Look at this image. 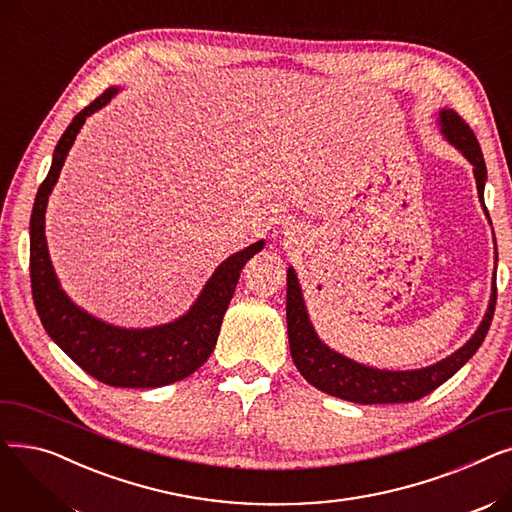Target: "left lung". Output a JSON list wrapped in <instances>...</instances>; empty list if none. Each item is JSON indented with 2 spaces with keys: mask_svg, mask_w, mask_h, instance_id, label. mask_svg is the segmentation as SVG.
<instances>
[{
  "mask_svg": "<svg viewBox=\"0 0 512 512\" xmlns=\"http://www.w3.org/2000/svg\"><path fill=\"white\" fill-rule=\"evenodd\" d=\"M438 124H440L442 137L456 151L463 153V157H467V161L473 166L479 203L488 215L486 203H483V188H486L488 170L473 130L454 110H440ZM496 263H498V253H496ZM286 286H288L286 288L288 342H290V355L294 365H297L303 378L317 390L348 402H359V405H394V402H413L427 396L429 392H434L477 353V348L481 346L483 338H486L490 330L494 309H496V267H494L492 297H490L488 311L483 315L475 334L459 348V351H454L446 359L421 369L392 371V369L369 367L332 351L328 344L319 340L311 324L307 305L303 299V290L292 265L288 267Z\"/></svg>",
  "mask_w": 512,
  "mask_h": 512,
  "instance_id": "8db88e82",
  "label": "left lung"
}]
</instances>
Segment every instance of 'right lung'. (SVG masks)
I'll list each match as a JSON object with an SVG mask.
<instances>
[{
    "label": "right lung",
    "mask_w": 512,
    "mask_h": 512,
    "mask_svg": "<svg viewBox=\"0 0 512 512\" xmlns=\"http://www.w3.org/2000/svg\"><path fill=\"white\" fill-rule=\"evenodd\" d=\"M118 91L120 87H110L83 112H78L53 151L49 174L39 186L31 215L33 301L49 338L95 380L114 388H159L188 378L209 359L242 267L263 249L265 240H257L224 259L215 267L191 309L170 324L120 328L72 303L49 259L45 209L76 134L87 118L110 103Z\"/></svg>",
    "instance_id": "right-lung-1"
}]
</instances>
